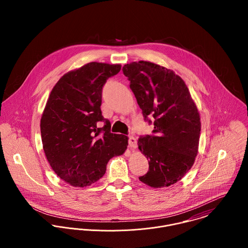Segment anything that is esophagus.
I'll return each instance as SVG.
<instances>
[{"instance_id": "esophagus-1", "label": "esophagus", "mask_w": 248, "mask_h": 248, "mask_svg": "<svg viewBox=\"0 0 248 248\" xmlns=\"http://www.w3.org/2000/svg\"><path fill=\"white\" fill-rule=\"evenodd\" d=\"M137 145H138L137 140H136L134 137H130V138H129V147H130L131 149H136V148H137Z\"/></svg>"}]
</instances>
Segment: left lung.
<instances>
[{"mask_svg": "<svg viewBox=\"0 0 248 248\" xmlns=\"http://www.w3.org/2000/svg\"><path fill=\"white\" fill-rule=\"evenodd\" d=\"M122 71L145 120L154 117V134L138 142L149 161V171L140 180L153 188L173 185L192 168L198 155L202 125L197 105L185 82L169 69L139 61L124 65Z\"/></svg>", "mask_w": 248, "mask_h": 248, "instance_id": "obj_1", "label": "left lung"}]
</instances>
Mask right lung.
I'll return each instance as SVG.
<instances>
[{
  "label": "right lung",
  "mask_w": 248,
  "mask_h": 248,
  "mask_svg": "<svg viewBox=\"0 0 248 248\" xmlns=\"http://www.w3.org/2000/svg\"><path fill=\"white\" fill-rule=\"evenodd\" d=\"M120 70L119 64L88 63L64 74L48 96L40 122L43 149L54 173L71 186L96 182L108 160L127 149L128 137L109 132L100 108L107 79Z\"/></svg>",
  "instance_id": "right-lung-1"
}]
</instances>
